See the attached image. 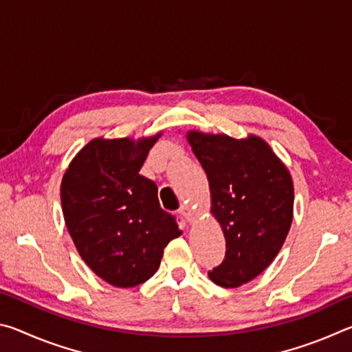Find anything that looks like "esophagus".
<instances>
[{
    "label": "esophagus",
    "mask_w": 352,
    "mask_h": 352,
    "mask_svg": "<svg viewBox=\"0 0 352 352\" xmlns=\"http://www.w3.org/2000/svg\"><path fill=\"white\" fill-rule=\"evenodd\" d=\"M178 212H180V216L186 220V222H192L194 220V211L190 210V206H188V205H182L180 206V210H178Z\"/></svg>",
    "instance_id": "34e87169"
}]
</instances>
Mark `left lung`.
Here are the masks:
<instances>
[{
  "label": "left lung",
  "mask_w": 352,
  "mask_h": 352,
  "mask_svg": "<svg viewBox=\"0 0 352 352\" xmlns=\"http://www.w3.org/2000/svg\"><path fill=\"white\" fill-rule=\"evenodd\" d=\"M188 141L205 169L211 211L222 226L226 252L208 273L222 287H239L275 259L294 217V184L285 166L258 136L189 132Z\"/></svg>",
  "instance_id": "left-lung-1"
}]
</instances>
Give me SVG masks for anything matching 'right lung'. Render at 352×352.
Listing matches in <instances>:
<instances>
[{
	"label": "right lung",
	"instance_id": "obj_1",
	"mask_svg": "<svg viewBox=\"0 0 352 352\" xmlns=\"http://www.w3.org/2000/svg\"><path fill=\"white\" fill-rule=\"evenodd\" d=\"M158 136L136 144L93 140L63 175V217L77 252L115 287L147 281L166 245L182 234L175 216L160 206L157 184L140 175Z\"/></svg>",
	"mask_w": 352,
	"mask_h": 352
}]
</instances>
